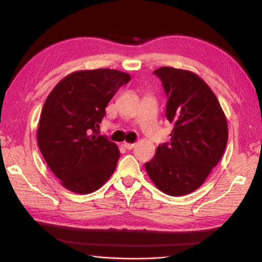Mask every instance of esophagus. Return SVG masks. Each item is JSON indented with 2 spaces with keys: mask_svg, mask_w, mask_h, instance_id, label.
I'll return each instance as SVG.
<instances>
[{
  "mask_svg": "<svg viewBox=\"0 0 262 262\" xmlns=\"http://www.w3.org/2000/svg\"><path fill=\"white\" fill-rule=\"evenodd\" d=\"M122 145H124V147H125L126 149H132V148H134L135 144H132V143H127V142H125L124 144H122Z\"/></svg>",
  "mask_w": 262,
  "mask_h": 262,
  "instance_id": "esophagus-1",
  "label": "esophagus"
}]
</instances>
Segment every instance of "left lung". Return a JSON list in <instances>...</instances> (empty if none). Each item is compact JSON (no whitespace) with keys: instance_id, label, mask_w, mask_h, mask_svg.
Wrapping results in <instances>:
<instances>
[{"instance_id":"1","label":"left lung","mask_w":262,"mask_h":262,"mask_svg":"<svg viewBox=\"0 0 262 262\" xmlns=\"http://www.w3.org/2000/svg\"><path fill=\"white\" fill-rule=\"evenodd\" d=\"M168 97L165 117L174 125L170 143L158 146L145 163L149 179L170 196H183L203 185L225 151L229 127L219 99L191 71L160 68Z\"/></svg>"}]
</instances>
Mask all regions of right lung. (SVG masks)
<instances>
[{"label": "right lung", "mask_w": 262, "mask_h": 262, "mask_svg": "<svg viewBox=\"0 0 262 262\" xmlns=\"http://www.w3.org/2000/svg\"><path fill=\"white\" fill-rule=\"evenodd\" d=\"M129 81V74L117 70H82L66 75L48 94L37 143L49 169L70 191H96L114 173L118 146L99 136L97 128L111 98Z\"/></svg>", "instance_id": "right-lung-1"}]
</instances>
